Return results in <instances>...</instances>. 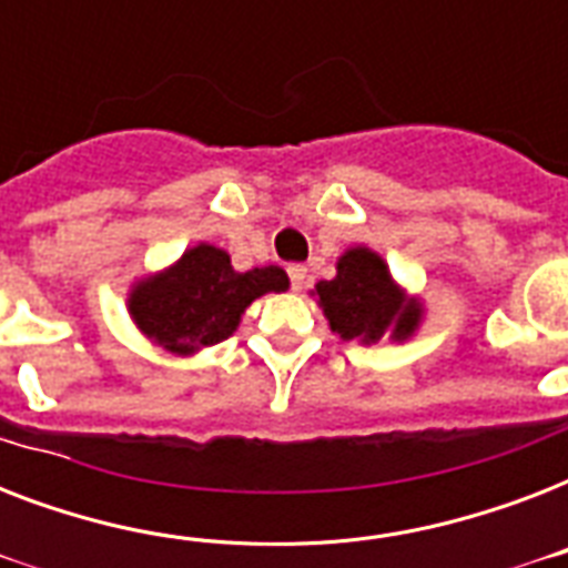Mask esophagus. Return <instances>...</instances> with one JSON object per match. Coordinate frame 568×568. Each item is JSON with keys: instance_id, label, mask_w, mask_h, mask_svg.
I'll return each mask as SVG.
<instances>
[{"instance_id": "esophagus-1", "label": "esophagus", "mask_w": 568, "mask_h": 568, "mask_svg": "<svg viewBox=\"0 0 568 568\" xmlns=\"http://www.w3.org/2000/svg\"><path fill=\"white\" fill-rule=\"evenodd\" d=\"M306 274H310V271H306V267H303V265H292V267H288V280H292L294 292H301L303 285H306Z\"/></svg>"}]
</instances>
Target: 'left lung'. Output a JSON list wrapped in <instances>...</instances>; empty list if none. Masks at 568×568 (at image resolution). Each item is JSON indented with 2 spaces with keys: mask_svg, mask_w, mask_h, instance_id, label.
I'll list each match as a JSON object with an SVG mask.
<instances>
[{
  "mask_svg": "<svg viewBox=\"0 0 568 568\" xmlns=\"http://www.w3.org/2000/svg\"><path fill=\"white\" fill-rule=\"evenodd\" d=\"M329 329L345 342L372 345L383 336L406 342L422 324V301L406 297L388 265L368 247H351L336 262V276L315 285Z\"/></svg>",
  "mask_w": 568,
  "mask_h": 568,
  "instance_id": "8db88e82",
  "label": "left lung"
}]
</instances>
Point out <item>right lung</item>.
I'll use <instances>...</instances> for the list:
<instances>
[{
	"mask_svg": "<svg viewBox=\"0 0 568 568\" xmlns=\"http://www.w3.org/2000/svg\"><path fill=\"white\" fill-rule=\"evenodd\" d=\"M285 288L283 267L265 265L239 274L226 250L196 244L180 262L132 285L129 315L155 345L189 356L230 338L256 297Z\"/></svg>",
	"mask_w": 568,
	"mask_h": 568,
	"instance_id": "right-lung-1",
	"label": "right lung"
}]
</instances>
